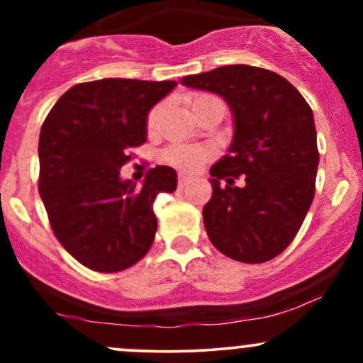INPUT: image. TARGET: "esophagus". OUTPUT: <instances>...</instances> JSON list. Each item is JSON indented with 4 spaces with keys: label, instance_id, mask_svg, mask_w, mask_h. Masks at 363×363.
Masks as SVG:
<instances>
[{
    "label": "esophagus",
    "instance_id": "esophagus-1",
    "mask_svg": "<svg viewBox=\"0 0 363 363\" xmlns=\"http://www.w3.org/2000/svg\"><path fill=\"white\" fill-rule=\"evenodd\" d=\"M191 182V179L187 177V176H184V174H179V181H177V187L179 189H184V187L189 184Z\"/></svg>",
    "mask_w": 363,
    "mask_h": 363
}]
</instances>
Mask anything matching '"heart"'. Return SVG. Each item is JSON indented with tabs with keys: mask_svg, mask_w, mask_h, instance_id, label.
<instances>
[{
	"mask_svg": "<svg viewBox=\"0 0 363 363\" xmlns=\"http://www.w3.org/2000/svg\"><path fill=\"white\" fill-rule=\"evenodd\" d=\"M208 99H213L211 95H198L193 99V107L198 104L208 101ZM155 116L157 111H153L148 116V129H153L155 126ZM210 158V152L203 147H193V145H172L164 152V160L169 165L186 170V172H194L201 167L203 164Z\"/></svg>",
	"mask_w": 363,
	"mask_h": 363,
	"instance_id": "heart-1",
	"label": "heart"
}]
</instances>
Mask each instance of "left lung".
Here are the masks:
<instances>
[{
  "label": "left lung",
  "mask_w": 363,
  "mask_h": 363,
  "mask_svg": "<svg viewBox=\"0 0 363 363\" xmlns=\"http://www.w3.org/2000/svg\"><path fill=\"white\" fill-rule=\"evenodd\" d=\"M181 83L218 94L234 114V140L210 169L213 194L203 208L211 244L240 262L273 259L295 239L314 199L319 152L309 104L278 73L247 65Z\"/></svg>",
  "instance_id": "left-lung-1"
}]
</instances>
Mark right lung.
I'll use <instances>...</instances> for the list:
<instances>
[{
    "label": "right lung",
    "mask_w": 363,
    "mask_h": 363,
    "mask_svg": "<svg viewBox=\"0 0 363 363\" xmlns=\"http://www.w3.org/2000/svg\"><path fill=\"white\" fill-rule=\"evenodd\" d=\"M177 82L128 78L78 83L61 95L39 136V193L54 235L99 273L136 264L157 232L153 201L174 193L177 174L150 169L141 187L119 170L147 141L148 112Z\"/></svg>",
    "instance_id": "1"
}]
</instances>
